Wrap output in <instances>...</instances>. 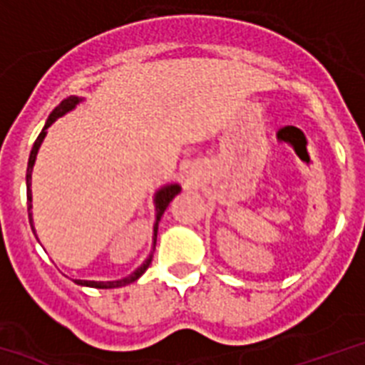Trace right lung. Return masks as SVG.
I'll list each match as a JSON object with an SVG mask.
<instances>
[{
  "instance_id": "obj_1",
  "label": "right lung",
  "mask_w": 365,
  "mask_h": 365,
  "mask_svg": "<svg viewBox=\"0 0 365 365\" xmlns=\"http://www.w3.org/2000/svg\"><path fill=\"white\" fill-rule=\"evenodd\" d=\"M78 102H80V98L78 96H68V98H65V101L59 102V106H56V110L50 113V117H48L46 125H44V128H42V132L38 134V138L35 140V143H33V149H31V155H29V162H27V173H26V182H27V215H29V224H31V230H33V220H31V190H29V186H31V171H33V164H35V158H37V153H38V147H41L42 140H44V135H46L48 132V126H52L53 123L59 119L61 115H65L67 111H71L72 108L76 106ZM180 192V188L177 185H170V186H164L162 190H158V194H156L155 197V203H156V224H155V244H156V231H158V222H160L162 215H164V210L168 209V205H170V201L175 197L177 194ZM33 233H35V230H33ZM150 261H153V255H149V259H147L145 263L141 264L140 269L134 270V272L130 274V276H126V278L123 279H117V282H89V279H74L78 285H86V287H95V289H113V287H123V285H128L132 284V282H135V279L140 278L141 274L145 272L147 269H149Z\"/></svg>"
}]
</instances>
